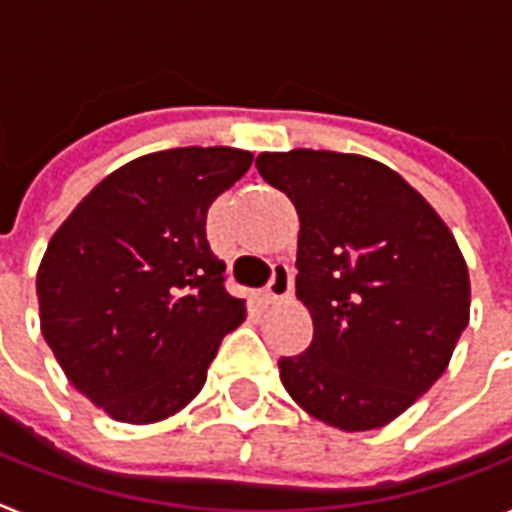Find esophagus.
<instances>
[{
  "label": "esophagus",
  "instance_id": "obj_1",
  "mask_svg": "<svg viewBox=\"0 0 512 512\" xmlns=\"http://www.w3.org/2000/svg\"><path fill=\"white\" fill-rule=\"evenodd\" d=\"M292 294V270L286 265H273V276L268 281V289L263 294L265 305H273V302H281Z\"/></svg>",
  "mask_w": 512,
  "mask_h": 512
}]
</instances>
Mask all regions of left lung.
I'll list each match as a JSON object with an SVG mask.
<instances>
[{
    "label": "left lung",
    "instance_id": "1",
    "mask_svg": "<svg viewBox=\"0 0 512 512\" xmlns=\"http://www.w3.org/2000/svg\"><path fill=\"white\" fill-rule=\"evenodd\" d=\"M297 210V299L313 342L281 384L342 431L381 429L447 371L471 318V278L439 213L384 162L331 149L257 155Z\"/></svg>",
    "mask_w": 512,
    "mask_h": 512
}]
</instances>
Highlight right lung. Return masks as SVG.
<instances>
[{
    "mask_svg": "<svg viewBox=\"0 0 512 512\" xmlns=\"http://www.w3.org/2000/svg\"><path fill=\"white\" fill-rule=\"evenodd\" d=\"M252 165L234 147H178L120 165L62 220L36 273L41 334L112 421L160 423L207 381L244 299L223 289L207 210Z\"/></svg>",
    "mask_w": 512,
    "mask_h": 512,
    "instance_id": "add662e5",
    "label": "right lung"
}]
</instances>
